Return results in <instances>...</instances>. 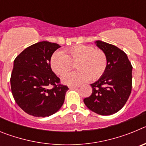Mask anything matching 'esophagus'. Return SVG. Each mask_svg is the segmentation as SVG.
<instances>
[{
  "instance_id": "34e87169",
  "label": "esophagus",
  "mask_w": 146,
  "mask_h": 146,
  "mask_svg": "<svg viewBox=\"0 0 146 146\" xmlns=\"http://www.w3.org/2000/svg\"><path fill=\"white\" fill-rule=\"evenodd\" d=\"M80 86H74V85H70V86H69V88H79Z\"/></svg>"
}]
</instances>
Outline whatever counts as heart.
<instances>
[{"instance_id":"1","label":"heart","mask_w":146,"mask_h":146,"mask_svg":"<svg viewBox=\"0 0 146 146\" xmlns=\"http://www.w3.org/2000/svg\"><path fill=\"white\" fill-rule=\"evenodd\" d=\"M77 62L78 70L69 72L62 77L65 84L77 85L86 82L91 78L96 80L104 74L108 66L106 54L101 50L94 49L90 45L79 44L64 51H55L50 60V67L58 75H63Z\"/></svg>"}]
</instances>
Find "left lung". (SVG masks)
<instances>
[{"label": "left lung", "mask_w": 146, "mask_h": 146, "mask_svg": "<svg viewBox=\"0 0 146 146\" xmlns=\"http://www.w3.org/2000/svg\"><path fill=\"white\" fill-rule=\"evenodd\" d=\"M95 43L106 54L108 66L104 74L91 85L92 94L83 102L91 111L110 115L119 111L129 97L132 66L126 54L116 46L99 40Z\"/></svg>", "instance_id": "left-lung-1"}]
</instances>
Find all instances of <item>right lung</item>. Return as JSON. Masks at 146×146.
Here are the masks:
<instances>
[{
    "mask_svg": "<svg viewBox=\"0 0 146 146\" xmlns=\"http://www.w3.org/2000/svg\"><path fill=\"white\" fill-rule=\"evenodd\" d=\"M60 47L56 43L40 42L27 47L14 61L11 88L23 110L35 117L50 116L58 111L69 90L50 67V58ZM52 89H49L50 86Z\"/></svg>",
    "mask_w": 146,
    "mask_h": 146,
    "instance_id": "add662e5",
    "label": "right lung"
}]
</instances>
